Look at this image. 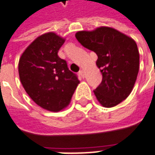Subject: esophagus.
Here are the masks:
<instances>
[{"label":"esophagus","instance_id":"obj_1","mask_svg":"<svg viewBox=\"0 0 155 155\" xmlns=\"http://www.w3.org/2000/svg\"><path fill=\"white\" fill-rule=\"evenodd\" d=\"M79 74H80V75H81V76L82 78L85 77V73H84V71H83L82 69L79 71Z\"/></svg>","mask_w":155,"mask_h":155}]
</instances>
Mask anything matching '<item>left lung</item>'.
<instances>
[{"label":"left lung","instance_id":"1","mask_svg":"<svg viewBox=\"0 0 155 155\" xmlns=\"http://www.w3.org/2000/svg\"><path fill=\"white\" fill-rule=\"evenodd\" d=\"M81 45L94 51L102 81L94 91L104 107H113L130 94L139 72L140 56L136 42L116 29L101 26L75 34Z\"/></svg>","mask_w":155,"mask_h":155}]
</instances>
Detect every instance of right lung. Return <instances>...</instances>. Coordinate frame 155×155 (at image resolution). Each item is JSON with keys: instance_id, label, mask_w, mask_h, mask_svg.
Instances as JSON below:
<instances>
[{"instance_id": "obj_1", "label": "right lung", "mask_w": 155, "mask_h": 155, "mask_svg": "<svg viewBox=\"0 0 155 155\" xmlns=\"http://www.w3.org/2000/svg\"><path fill=\"white\" fill-rule=\"evenodd\" d=\"M65 39L54 32L37 38L21 55L20 81L30 98L50 111H59L70 103L80 81L57 53Z\"/></svg>"}]
</instances>
